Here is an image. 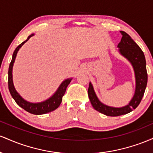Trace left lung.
Here are the masks:
<instances>
[{
  "mask_svg": "<svg viewBox=\"0 0 153 153\" xmlns=\"http://www.w3.org/2000/svg\"><path fill=\"white\" fill-rule=\"evenodd\" d=\"M120 32L122 34V38L118 45L119 52L130 61L134 70L136 90L134 97L127 106L122 108H114L106 106L100 102L97 96H96L91 82L89 83L88 89V94L93 107L98 111L109 117L124 115L131 112L133 109H135L141 102L147 83V73L145 54L140 47L129 34L122 31Z\"/></svg>",
  "mask_w": 153,
  "mask_h": 153,
  "instance_id": "left-lung-1",
  "label": "left lung"
}]
</instances>
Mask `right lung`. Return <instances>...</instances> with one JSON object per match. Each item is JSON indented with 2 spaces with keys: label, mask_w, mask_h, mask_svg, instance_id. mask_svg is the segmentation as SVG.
Wrapping results in <instances>:
<instances>
[{
  "label": "right lung",
  "mask_w": 153,
  "mask_h": 153,
  "mask_svg": "<svg viewBox=\"0 0 153 153\" xmlns=\"http://www.w3.org/2000/svg\"><path fill=\"white\" fill-rule=\"evenodd\" d=\"M34 34H31L30 36H28L27 39L26 41L23 42L22 44L19 45L18 47L16 48L13 54V57H12L11 62L10 63L9 68H8V89H9L10 94L11 95V96L13 97V99H14L16 103L19 105V106L22 107V108H24V110L26 111L29 112V113L32 114H36V115H40V114H45L49 113V112L55 110L56 108H57L60 105L61 102H62V96H64L65 93L66 91V88L68 87V85H69V83L71 81V79H67L62 82V84L60 85V86L59 87L58 90L56 91V93L54 94L52 97L50 98L47 101H44L42 103H29L26 101L25 100H24L19 96V94L16 92L14 88L13 84V80H12V68H13V62H14L16 57L17 52L19 49L22 47V46L24 45L26 42H27L29 40V39Z\"/></svg>",
  "instance_id": "1"
}]
</instances>
